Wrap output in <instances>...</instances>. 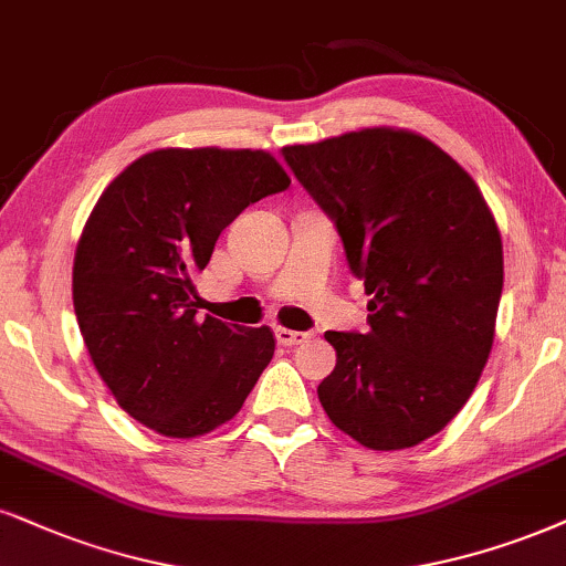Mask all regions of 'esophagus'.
I'll return each mask as SVG.
<instances>
[{
  "mask_svg": "<svg viewBox=\"0 0 566 566\" xmlns=\"http://www.w3.org/2000/svg\"><path fill=\"white\" fill-rule=\"evenodd\" d=\"M275 338L281 346H302L312 338V333H298V331H289V327H275Z\"/></svg>",
  "mask_w": 566,
  "mask_h": 566,
  "instance_id": "1",
  "label": "esophagus"
}]
</instances>
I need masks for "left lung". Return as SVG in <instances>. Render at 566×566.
<instances>
[{
    "label": "left lung",
    "mask_w": 566,
    "mask_h": 566,
    "mask_svg": "<svg viewBox=\"0 0 566 566\" xmlns=\"http://www.w3.org/2000/svg\"><path fill=\"white\" fill-rule=\"evenodd\" d=\"M283 159L373 296L367 333H325L336 369L319 403L367 449L422 443L459 415L491 354L504 289L496 220L475 180L411 130H354L285 146Z\"/></svg>",
    "instance_id": "obj_1"
}]
</instances>
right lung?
<instances>
[{
	"instance_id": "1",
	"label": "right lung",
	"mask_w": 566,
	"mask_h": 566,
	"mask_svg": "<svg viewBox=\"0 0 566 566\" xmlns=\"http://www.w3.org/2000/svg\"><path fill=\"white\" fill-rule=\"evenodd\" d=\"M291 178L268 151L157 149L104 188L73 264V306L96 373L167 438L233 420L275 354L268 325L197 317L193 277L239 214Z\"/></svg>"
}]
</instances>
